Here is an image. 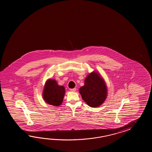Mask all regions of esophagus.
I'll list each match as a JSON object with an SVG mask.
<instances>
[{
  "label": "esophagus",
  "mask_w": 152,
  "mask_h": 152,
  "mask_svg": "<svg viewBox=\"0 0 152 152\" xmlns=\"http://www.w3.org/2000/svg\"><path fill=\"white\" fill-rule=\"evenodd\" d=\"M70 90L72 92H75L76 91V88H71V89H70Z\"/></svg>",
  "instance_id": "esophagus-1"
}]
</instances>
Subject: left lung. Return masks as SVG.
<instances>
[{
	"label": "left lung",
	"instance_id": "1",
	"mask_svg": "<svg viewBox=\"0 0 152 152\" xmlns=\"http://www.w3.org/2000/svg\"><path fill=\"white\" fill-rule=\"evenodd\" d=\"M107 87L99 74L92 72L85 79V84L79 88L82 99L88 106L97 107L101 105L107 97Z\"/></svg>",
	"mask_w": 152,
	"mask_h": 152
}]
</instances>
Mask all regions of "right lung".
<instances>
[{"instance_id":"right-lung-1","label":"right lung","mask_w":152,"mask_h":152,"mask_svg":"<svg viewBox=\"0 0 152 152\" xmlns=\"http://www.w3.org/2000/svg\"><path fill=\"white\" fill-rule=\"evenodd\" d=\"M65 94L64 86L58 85L55 80L49 79L45 85L42 96L45 103L58 107L62 103Z\"/></svg>"}]
</instances>
